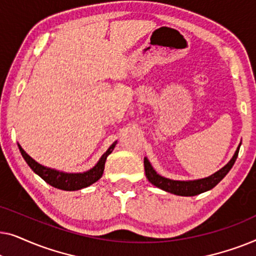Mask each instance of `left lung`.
<instances>
[{
  "mask_svg": "<svg viewBox=\"0 0 256 256\" xmlns=\"http://www.w3.org/2000/svg\"><path fill=\"white\" fill-rule=\"evenodd\" d=\"M241 143L238 146L236 154L232 157V160L226 164L222 169L216 171V174H213L212 176L202 178V180H188V182H182V180H172L169 178L160 176L154 170L152 164L146 158H144V170H146V176L148 178L149 182L155 186L162 188V190L170 192V194H177V196H185V197H191V196H196L202 192L211 190L222 180L224 177L228 174V171L232 169V166L236 163L238 154H239Z\"/></svg>",
  "mask_w": 256,
  "mask_h": 256,
  "instance_id": "1",
  "label": "left lung"
}]
</instances>
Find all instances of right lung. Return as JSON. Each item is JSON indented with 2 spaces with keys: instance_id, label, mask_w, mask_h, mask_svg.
I'll use <instances>...</instances> for the list:
<instances>
[{
  "instance_id": "obj_1",
  "label": "right lung",
  "mask_w": 256,
  "mask_h": 256,
  "mask_svg": "<svg viewBox=\"0 0 256 256\" xmlns=\"http://www.w3.org/2000/svg\"><path fill=\"white\" fill-rule=\"evenodd\" d=\"M115 143H113V144L110 146V149L104 154L102 157H101L100 160L93 169L86 171V172L84 174H65L54 169H48V168L40 166V164H38L36 160L31 158V157L22 149V146H18V148L20 154H22L23 158L26 160V162L28 163V166H29L31 169L34 170V172H36L42 180H44L48 184H50L51 186H54L56 188H60V190L65 191H74L80 190V188H84L86 186H90V184L96 183L98 180H100L104 170V162H106L107 156L113 152Z\"/></svg>"
}]
</instances>
